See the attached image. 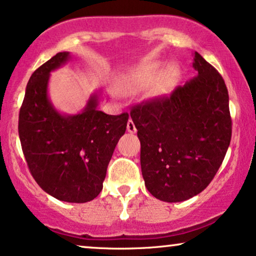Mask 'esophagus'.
Masks as SVG:
<instances>
[{"label":"esophagus","instance_id":"esophagus-1","mask_svg":"<svg viewBox=\"0 0 256 256\" xmlns=\"http://www.w3.org/2000/svg\"><path fill=\"white\" fill-rule=\"evenodd\" d=\"M128 131L130 132V134H136V132H137V128H136L134 122H132V119H130V120L128 122Z\"/></svg>","mask_w":256,"mask_h":256}]
</instances>
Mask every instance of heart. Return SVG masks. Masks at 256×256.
Masks as SVG:
<instances>
[{"instance_id": "1", "label": "heart", "mask_w": 256, "mask_h": 256, "mask_svg": "<svg viewBox=\"0 0 256 256\" xmlns=\"http://www.w3.org/2000/svg\"><path fill=\"white\" fill-rule=\"evenodd\" d=\"M162 74L164 66L160 62H145L139 64L126 74L122 78V84L132 90L144 88L158 80Z\"/></svg>"}]
</instances>
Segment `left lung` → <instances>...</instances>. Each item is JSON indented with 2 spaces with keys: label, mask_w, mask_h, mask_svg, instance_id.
I'll use <instances>...</instances> for the list:
<instances>
[{
  "label": "left lung",
  "mask_w": 256,
  "mask_h": 256,
  "mask_svg": "<svg viewBox=\"0 0 256 256\" xmlns=\"http://www.w3.org/2000/svg\"><path fill=\"white\" fill-rule=\"evenodd\" d=\"M196 76L168 97L130 112L140 140L145 186L156 199L185 202L212 182L232 137L228 91L221 74L196 51Z\"/></svg>",
  "instance_id": "left-lung-1"
}]
</instances>
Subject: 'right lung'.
Returning <instances> with one entry per match:
<instances>
[{
	"label": "right lung",
	"instance_id": "1",
	"mask_svg": "<svg viewBox=\"0 0 256 256\" xmlns=\"http://www.w3.org/2000/svg\"><path fill=\"white\" fill-rule=\"evenodd\" d=\"M63 51L32 74L18 117V134L30 173L56 199L83 204L103 190L108 165L125 134L128 114L111 116L97 108L100 92L83 111L62 114L48 96L51 71L70 60Z\"/></svg>",
	"mask_w": 256,
	"mask_h": 256
}]
</instances>
